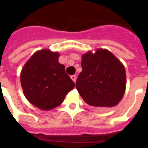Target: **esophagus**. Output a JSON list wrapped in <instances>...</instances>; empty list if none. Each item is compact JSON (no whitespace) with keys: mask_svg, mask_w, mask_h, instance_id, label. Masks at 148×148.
Returning a JSON list of instances; mask_svg holds the SVG:
<instances>
[{"mask_svg":"<svg viewBox=\"0 0 148 148\" xmlns=\"http://www.w3.org/2000/svg\"><path fill=\"white\" fill-rule=\"evenodd\" d=\"M71 78L72 79V80H73V82H76V80H77V77H76L75 75H72V76L71 77Z\"/></svg>","mask_w":148,"mask_h":148,"instance_id":"1","label":"esophagus"}]
</instances>
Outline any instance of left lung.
Segmentation results:
<instances>
[{
    "mask_svg": "<svg viewBox=\"0 0 148 148\" xmlns=\"http://www.w3.org/2000/svg\"><path fill=\"white\" fill-rule=\"evenodd\" d=\"M76 89L88 105L101 109L117 106L126 89L123 63L107 49L89 51L82 56Z\"/></svg>",
    "mask_w": 148,
    "mask_h": 148,
    "instance_id": "left-lung-1",
    "label": "left lung"
}]
</instances>
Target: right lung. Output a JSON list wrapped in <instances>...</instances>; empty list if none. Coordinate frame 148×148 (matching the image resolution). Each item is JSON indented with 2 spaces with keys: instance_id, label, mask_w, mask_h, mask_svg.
Segmentation results:
<instances>
[{
  "instance_id": "right-lung-1",
  "label": "right lung",
  "mask_w": 148,
  "mask_h": 148,
  "mask_svg": "<svg viewBox=\"0 0 148 148\" xmlns=\"http://www.w3.org/2000/svg\"><path fill=\"white\" fill-rule=\"evenodd\" d=\"M60 54L50 49L37 51L22 68L21 83L29 102L45 111L63 102L66 95L75 86L66 74L64 65L59 63Z\"/></svg>"
}]
</instances>
